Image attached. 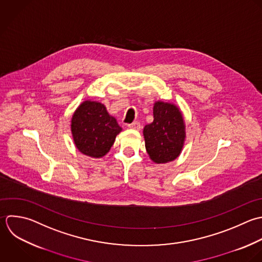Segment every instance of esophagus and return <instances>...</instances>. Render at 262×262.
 <instances>
[{
    "instance_id": "34e87169",
    "label": "esophagus",
    "mask_w": 262,
    "mask_h": 262,
    "mask_svg": "<svg viewBox=\"0 0 262 262\" xmlns=\"http://www.w3.org/2000/svg\"><path fill=\"white\" fill-rule=\"evenodd\" d=\"M127 127H128V128H132V129H136V130H139V129L141 128V124H140V122H138V121H135V122H133V123H129V124H127Z\"/></svg>"
}]
</instances>
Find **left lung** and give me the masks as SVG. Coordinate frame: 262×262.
<instances>
[{
	"label": "left lung",
	"instance_id": "8db88e82",
	"mask_svg": "<svg viewBox=\"0 0 262 262\" xmlns=\"http://www.w3.org/2000/svg\"><path fill=\"white\" fill-rule=\"evenodd\" d=\"M154 120L144 127L147 153L156 163L174 160L181 153L185 138V123L180 109L170 103L156 102Z\"/></svg>",
	"mask_w": 262,
	"mask_h": 262
}]
</instances>
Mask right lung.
I'll return each instance as SVG.
<instances>
[{"label": "right lung", "instance_id": "right-lung-1", "mask_svg": "<svg viewBox=\"0 0 262 262\" xmlns=\"http://www.w3.org/2000/svg\"><path fill=\"white\" fill-rule=\"evenodd\" d=\"M71 132L82 154L100 158L109 152L121 127L103 104L84 101L72 116Z\"/></svg>", "mask_w": 262, "mask_h": 262}]
</instances>
